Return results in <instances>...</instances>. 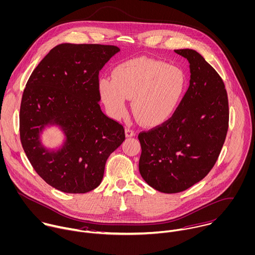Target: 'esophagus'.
<instances>
[{
  "label": "esophagus",
  "instance_id": "34e87169",
  "mask_svg": "<svg viewBox=\"0 0 255 255\" xmlns=\"http://www.w3.org/2000/svg\"><path fill=\"white\" fill-rule=\"evenodd\" d=\"M135 134H136V133H135L133 130L129 129V128H127V129L125 130V135H126L127 138H129V137H134Z\"/></svg>",
  "mask_w": 255,
  "mask_h": 255
}]
</instances>
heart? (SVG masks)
<instances>
[{"mask_svg":"<svg viewBox=\"0 0 255 255\" xmlns=\"http://www.w3.org/2000/svg\"><path fill=\"white\" fill-rule=\"evenodd\" d=\"M185 85V75L180 68L153 59L136 58L117 66L113 78L100 79L99 93L113 118L124 115L127 99H132V110L140 122L154 127L173 115Z\"/></svg>","mask_w":255,"mask_h":255,"instance_id":"obj_1","label":"heart"}]
</instances>
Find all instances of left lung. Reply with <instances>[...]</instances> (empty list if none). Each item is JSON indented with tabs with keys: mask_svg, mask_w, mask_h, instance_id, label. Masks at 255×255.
<instances>
[{
	"mask_svg": "<svg viewBox=\"0 0 255 255\" xmlns=\"http://www.w3.org/2000/svg\"><path fill=\"white\" fill-rule=\"evenodd\" d=\"M189 62V88L173 116L139 134V171L163 193H178L201 181L214 166L228 130V99L217 72L196 51L174 50Z\"/></svg>",
	"mask_w": 255,
	"mask_h": 255,
	"instance_id": "8db88e82",
	"label": "left lung"
}]
</instances>
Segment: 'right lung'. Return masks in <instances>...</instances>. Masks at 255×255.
<instances>
[{
	"instance_id": "right-lung-1",
	"label": "right lung",
	"mask_w": 255,
	"mask_h": 255,
	"mask_svg": "<svg viewBox=\"0 0 255 255\" xmlns=\"http://www.w3.org/2000/svg\"><path fill=\"white\" fill-rule=\"evenodd\" d=\"M120 49L64 43L53 48L30 76L20 109V136L36 172L66 193H87L100 185L108 157L125 140L121 124L99 102V72ZM55 126L64 136L45 146L42 132Z\"/></svg>"
}]
</instances>
